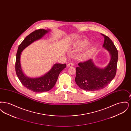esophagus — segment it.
I'll use <instances>...</instances> for the list:
<instances>
[{
    "instance_id": "34e87169",
    "label": "esophagus",
    "mask_w": 131,
    "mask_h": 131,
    "mask_svg": "<svg viewBox=\"0 0 131 131\" xmlns=\"http://www.w3.org/2000/svg\"><path fill=\"white\" fill-rule=\"evenodd\" d=\"M74 66V64L72 63H70L67 64V66L68 67H73Z\"/></svg>"
}]
</instances>
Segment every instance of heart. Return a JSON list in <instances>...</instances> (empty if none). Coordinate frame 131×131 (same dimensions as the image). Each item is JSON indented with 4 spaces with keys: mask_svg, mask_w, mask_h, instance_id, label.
<instances>
[{
    "mask_svg": "<svg viewBox=\"0 0 131 131\" xmlns=\"http://www.w3.org/2000/svg\"><path fill=\"white\" fill-rule=\"evenodd\" d=\"M89 45V42L86 39H84L80 41H77L75 43L73 47L72 48V51L74 53L78 52L79 51H81L84 49L86 48V47ZM93 51L92 49H89L87 50L85 52V55L88 56Z\"/></svg>",
    "mask_w": 131,
    "mask_h": 131,
    "instance_id": "b5f03b06",
    "label": "heart"
}]
</instances>
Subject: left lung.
<instances>
[{
  "label": "left lung",
  "instance_id": "obj_1",
  "mask_svg": "<svg viewBox=\"0 0 131 131\" xmlns=\"http://www.w3.org/2000/svg\"><path fill=\"white\" fill-rule=\"evenodd\" d=\"M104 37L103 47L111 56V60L104 68L96 66L90 59L80 62L76 68L75 81L79 87L89 91H94L106 87L115 77L118 61V51L112 40L102 34Z\"/></svg>",
  "mask_w": 131,
  "mask_h": 131
}]
</instances>
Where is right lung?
I'll list each match as a JSON object with an SVG mask.
<instances>
[{"instance_id":"add662e5","label":"right lung","mask_w":131,"mask_h":131,"mask_svg":"<svg viewBox=\"0 0 131 131\" xmlns=\"http://www.w3.org/2000/svg\"><path fill=\"white\" fill-rule=\"evenodd\" d=\"M50 31V29H40L31 33L19 45L16 54L15 69L19 80L25 87L35 92H47L52 88L56 83L59 74L66 67V64H54L45 74L34 78L27 77L22 70L20 61L21 52L34 41L42 38Z\"/></svg>"}]
</instances>
